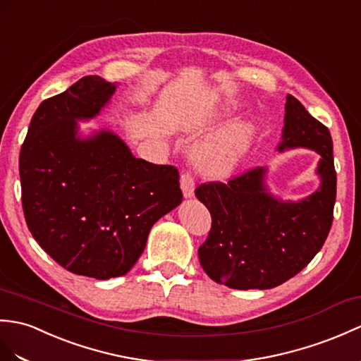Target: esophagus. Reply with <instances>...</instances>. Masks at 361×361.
<instances>
[{"label": "esophagus", "mask_w": 361, "mask_h": 361, "mask_svg": "<svg viewBox=\"0 0 361 361\" xmlns=\"http://www.w3.org/2000/svg\"><path fill=\"white\" fill-rule=\"evenodd\" d=\"M180 186L183 190L184 198H192L195 192V180L189 172H184L180 178Z\"/></svg>", "instance_id": "esophagus-1"}]
</instances>
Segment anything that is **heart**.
I'll return each instance as SVG.
<instances>
[{
  "instance_id": "1",
  "label": "heart",
  "mask_w": 361,
  "mask_h": 361,
  "mask_svg": "<svg viewBox=\"0 0 361 361\" xmlns=\"http://www.w3.org/2000/svg\"><path fill=\"white\" fill-rule=\"evenodd\" d=\"M252 132V126L238 123L231 126L219 137L200 141L192 150L198 169L212 177H228L247 150Z\"/></svg>"
}]
</instances>
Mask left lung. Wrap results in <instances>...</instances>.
I'll return each instance as SVG.
<instances>
[{
	"mask_svg": "<svg viewBox=\"0 0 361 361\" xmlns=\"http://www.w3.org/2000/svg\"><path fill=\"white\" fill-rule=\"evenodd\" d=\"M279 152L312 149L320 155V188L298 201L267 189L266 167H255L228 183H207L195 197L212 216L200 264L216 283L232 289H271L297 275L324 245L334 220L337 173L329 129L292 95L286 97Z\"/></svg>",
	"mask_w": 361,
	"mask_h": 361,
	"instance_id": "1",
	"label": "left lung"
}]
</instances>
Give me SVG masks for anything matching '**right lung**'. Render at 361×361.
<instances>
[{
	"instance_id": "right-lung-1",
	"label": "right lung",
	"mask_w": 361,
	"mask_h": 361,
	"mask_svg": "<svg viewBox=\"0 0 361 361\" xmlns=\"http://www.w3.org/2000/svg\"><path fill=\"white\" fill-rule=\"evenodd\" d=\"M116 85L82 77L33 114L20 152L21 201L38 245L72 274L109 280L128 274L150 228L183 194L173 166L132 155L111 130L80 135Z\"/></svg>"
}]
</instances>
